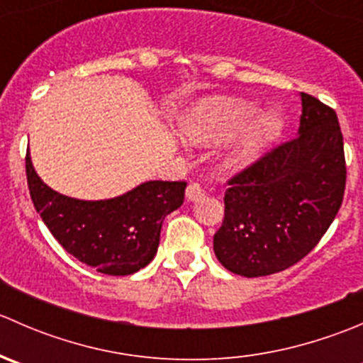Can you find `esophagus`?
I'll return each mask as SVG.
<instances>
[{
    "instance_id": "esophagus-1",
    "label": "esophagus",
    "mask_w": 363,
    "mask_h": 363,
    "mask_svg": "<svg viewBox=\"0 0 363 363\" xmlns=\"http://www.w3.org/2000/svg\"><path fill=\"white\" fill-rule=\"evenodd\" d=\"M203 195V189H202V186H200V182H189L188 184V188H186V199L188 200H199L200 196Z\"/></svg>"
}]
</instances>
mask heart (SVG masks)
Listing matches in <instances>:
<instances>
[{
	"instance_id": "obj_1",
	"label": "heart",
	"mask_w": 363,
	"mask_h": 363,
	"mask_svg": "<svg viewBox=\"0 0 363 363\" xmlns=\"http://www.w3.org/2000/svg\"><path fill=\"white\" fill-rule=\"evenodd\" d=\"M256 113L258 108L250 101L225 96L208 98L182 116L181 131L193 144L226 140L237 135L226 152V164L237 168L258 158L263 149L279 137L283 128V119L277 112Z\"/></svg>"
}]
</instances>
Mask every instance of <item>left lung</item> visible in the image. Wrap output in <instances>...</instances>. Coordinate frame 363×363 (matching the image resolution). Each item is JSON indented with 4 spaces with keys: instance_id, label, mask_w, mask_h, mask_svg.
<instances>
[{
    "instance_id": "left-lung-1",
    "label": "left lung",
    "mask_w": 363,
    "mask_h": 363,
    "mask_svg": "<svg viewBox=\"0 0 363 363\" xmlns=\"http://www.w3.org/2000/svg\"><path fill=\"white\" fill-rule=\"evenodd\" d=\"M298 135L228 179L216 258L230 272L262 277L309 255L337 216L346 160L337 113L307 93Z\"/></svg>"
}]
</instances>
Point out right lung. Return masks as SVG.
I'll list each match as a JSON object with an SVG mask.
<instances>
[{
	"label": "right lung",
	"instance_id": "obj_1",
	"mask_svg": "<svg viewBox=\"0 0 363 363\" xmlns=\"http://www.w3.org/2000/svg\"><path fill=\"white\" fill-rule=\"evenodd\" d=\"M28 188L54 239L107 276H130L158 251L163 219L184 202V181H149L111 200L69 199L50 189L26 155Z\"/></svg>",
	"mask_w": 363,
	"mask_h": 363
}]
</instances>
